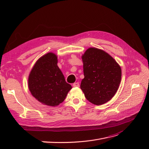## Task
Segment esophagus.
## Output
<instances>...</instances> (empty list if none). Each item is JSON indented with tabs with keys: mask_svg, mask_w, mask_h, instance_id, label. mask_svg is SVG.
Listing matches in <instances>:
<instances>
[{
	"mask_svg": "<svg viewBox=\"0 0 149 149\" xmlns=\"http://www.w3.org/2000/svg\"><path fill=\"white\" fill-rule=\"evenodd\" d=\"M73 87H79V83H78V82L74 83L73 84Z\"/></svg>",
	"mask_w": 149,
	"mask_h": 149,
	"instance_id": "obj_1",
	"label": "esophagus"
}]
</instances>
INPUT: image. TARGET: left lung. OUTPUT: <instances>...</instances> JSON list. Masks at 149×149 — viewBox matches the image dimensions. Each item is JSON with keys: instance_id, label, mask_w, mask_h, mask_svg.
Instances as JSON below:
<instances>
[{"instance_id": "8db88e82", "label": "left lung", "mask_w": 149, "mask_h": 149, "mask_svg": "<svg viewBox=\"0 0 149 149\" xmlns=\"http://www.w3.org/2000/svg\"><path fill=\"white\" fill-rule=\"evenodd\" d=\"M82 60L84 78L80 88L86 98L99 106L110 101L121 81L120 66L107 53L96 48H88Z\"/></svg>"}]
</instances>
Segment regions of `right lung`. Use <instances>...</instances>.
Listing matches in <instances>:
<instances>
[{"mask_svg":"<svg viewBox=\"0 0 149 149\" xmlns=\"http://www.w3.org/2000/svg\"><path fill=\"white\" fill-rule=\"evenodd\" d=\"M57 56L48 53L35 63L29 76V88L32 96L43 104L59 105L72 88L57 65Z\"/></svg>","mask_w":149,"mask_h":149,"instance_id":"obj_1","label":"right lung"}]
</instances>
